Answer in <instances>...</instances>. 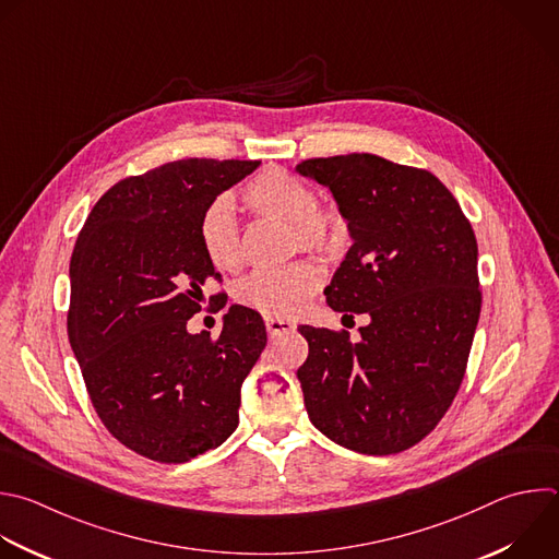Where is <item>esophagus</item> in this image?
Returning a JSON list of instances; mask_svg holds the SVG:
<instances>
[{"mask_svg": "<svg viewBox=\"0 0 559 559\" xmlns=\"http://www.w3.org/2000/svg\"><path fill=\"white\" fill-rule=\"evenodd\" d=\"M265 329H267L270 337H278L285 333H292L296 329V324L287 318H265Z\"/></svg>", "mask_w": 559, "mask_h": 559, "instance_id": "obj_1", "label": "esophagus"}]
</instances>
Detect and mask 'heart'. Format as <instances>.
Instances as JSON below:
<instances>
[{"label":"heart","mask_w":559,"mask_h":559,"mask_svg":"<svg viewBox=\"0 0 559 559\" xmlns=\"http://www.w3.org/2000/svg\"><path fill=\"white\" fill-rule=\"evenodd\" d=\"M246 209L257 217L289 222L294 243L307 250H326L344 235V219L331 206L316 204L311 186L285 168L261 170L241 193ZM198 237L209 263L224 272H237L243 261V237L230 200H213L198 226ZM322 285V272L311 261H294L265 267L237 287V300L267 318H292L300 313Z\"/></svg>","instance_id":"b5f03b06"}]
</instances>
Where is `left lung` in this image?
I'll return each mask as SVG.
<instances>
[{
    "label": "left lung",
    "instance_id": "left-lung-1",
    "mask_svg": "<svg viewBox=\"0 0 559 559\" xmlns=\"http://www.w3.org/2000/svg\"><path fill=\"white\" fill-rule=\"evenodd\" d=\"M296 170L326 186L353 241L324 289L329 307L370 318L357 342L298 326L309 342L296 373L307 415L346 450H408L435 430L465 376L480 316L474 230L430 170L373 153Z\"/></svg>",
    "mask_w": 559,
    "mask_h": 559
}]
</instances>
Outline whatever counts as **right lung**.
I'll return each mask as SVG.
<instances>
[{
    "label": "right lung",
    "instance_id": "add662e5",
    "mask_svg": "<svg viewBox=\"0 0 559 559\" xmlns=\"http://www.w3.org/2000/svg\"><path fill=\"white\" fill-rule=\"evenodd\" d=\"M259 164L193 157L127 177L76 239L72 350L105 428L151 461L186 463L239 426L241 386L267 344L263 318L230 305L217 340L186 322L202 311L206 281L219 278L200 246V217Z\"/></svg>",
    "mask_w": 559,
    "mask_h": 559
}]
</instances>
